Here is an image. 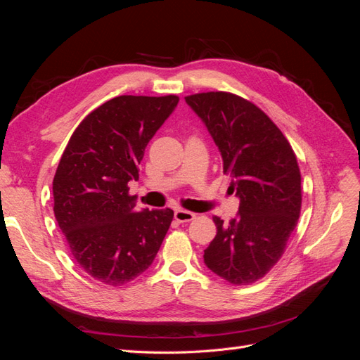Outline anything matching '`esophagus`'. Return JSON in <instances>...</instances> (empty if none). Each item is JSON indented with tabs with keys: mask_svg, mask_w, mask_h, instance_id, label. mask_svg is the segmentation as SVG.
Here are the masks:
<instances>
[{
	"mask_svg": "<svg viewBox=\"0 0 360 360\" xmlns=\"http://www.w3.org/2000/svg\"><path fill=\"white\" fill-rule=\"evenodd\" d=\"M195 213H192V212H188V210H176V213H174V219H176L177 222H180V224H183V222H191V221H193L195 219Z\"/></svg>",
	"mask_w": 360,
	"mask_h": 360,
	"instance_id": "esophagus-1",
	"label": "esophagus"
}]
</instances>
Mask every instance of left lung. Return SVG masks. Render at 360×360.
<instances>
[{
	"label": "left lung",
	"mask_w": 360,
	"mask_h": 360,
	"mask_svg": "<svg viewBox=\"0 0 360 360\" xmlns=\"http://www.w3.org/2000/svg\"><path fill=\"white\" fill-rule=\"evenodd\" d=\"M221 151L230 189L240 200L230 224L214 216L216 236L204 263L234 285L263 278L282 257L302 205L296 155L278 126L240 96L209 91L186 96Z\"/></svg>",
	"instance_id": "8db88e82"
}]
</instances>
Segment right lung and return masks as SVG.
Masks as SVG:
<instances>
[{"label": "right lung", "mask_w": 360, "mask_h": 360, "mask_svg": "<svg viewBox=\"0 0 360 360\" xmlns=\"http://www.w3.org/2000/svg\"><path fill=\"white\" fill-rule=\"evenodd\" d=\"M169 94L118 96L76 127L52 181L53 213L79 267L108 285L146 271L171 225V209H136L129 181L150 139L176 110Z\"/></svg>", "instance_id": "obj_1"}]
</instances>
